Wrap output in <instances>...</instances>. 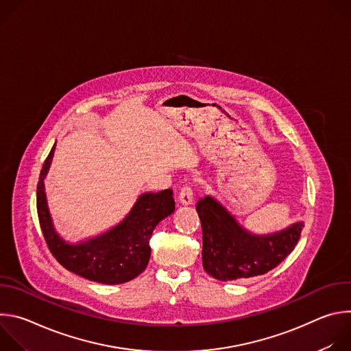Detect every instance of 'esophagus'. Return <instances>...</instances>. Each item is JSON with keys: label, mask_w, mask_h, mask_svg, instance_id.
Wrapping results in <instances>:
<instances>
[{"label": "esophagus", "mask_w": 351, "mask_h": 351, "mask_svg": "<svg viewBox=\"0 0 351 351\" xmlns=\"http://www.w3.org/2000/svg\"><path fill=\"white\" fill-rule=\"evenodd\" d=\"M179 203L183 206H190L194 203V197H193V190L186 186L182 189V191L179 193Z\"/></svg>", "instance_id": "obj_1"}]
</instances>
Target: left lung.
<instances>
[{"instance_id": "8db88e82", "label": "left lung", "mask_w": 351, "mask_h": 351, "mask_svg": "<svg viewBox=\"0 0 351 351\" xmlns=\"http://www.w3.org/2000/svg\"><path fill=\"white\" fill-rule=\"evenodd\" d=\"M195 210L203 228V267L222 282L272 271L293 252L304 226L297 221L275 232L254 233L211 194L199 198Z\"/></svg>"}]
</instances>
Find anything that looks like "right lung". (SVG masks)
<instances>
[{"instance_id":"obj_1","label":"right lung","mask_w":351,"mask_h":351,"mask_svg":"<svg viewBox=\"0 0 351 351\" xmlns=\"http://www.w3.org/2000/svg\"><path fill=\"white\" fill-rule=\"evenodd\" d=\"M56 144L49 152L37 184V214L44 239L57 261L68 271L104 285H121L138 276L152 256L148 245L156 226L173 214L171 189L138 194L130 211L110 229L79 241L65 240L56 229L48 208L44 180L53 164Z\"/></svg>"}]
</instances>
